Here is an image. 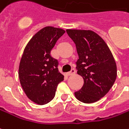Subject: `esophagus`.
<instances>
[{
	"mask_svg": "<svg viewBox=\"0 0 129 129\" xmlns=\"http://www.w3.org/2000/svg\"><path fill=\"white\" fill-rule=\"evenodd\" d=\"M75 70L74 69V68H73V69H71V71H70V72H68V73H66V75H67L68 76H69V75H73V74L75 73Z\"/></svg>",
	"mask_w": 129,
	"mask_h": 129,
	"instance_id": "obj_1",
	"label": "esophagus"
}]
</instances>
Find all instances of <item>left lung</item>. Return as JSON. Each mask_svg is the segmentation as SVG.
I'll return each mask as SVG.
<instances>
[{"instance_id": "8db88e82", "label": "left lung", "mask_w": 129, "mask_h": 129, "mask_svg": "<svg viewBox=\"0 0 129 129\" xmlns=\"http://www.w3.org/2000/svg\"><path fill=\"white\" fill-rule=\"evenodd\" d=\"M79 58L77 74L83 77L81 89L75 96L81 102H96L111 89L117 77V66L108 46L99 35L90 30L67 29Z\"/></svg>"}]
</instances>
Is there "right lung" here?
<instances>
[{"instance_id":"1","label":"right lung","mask_w":129,"mask_h":129,"mask_svg":"<svg viewBox=\"0 0 129 129\" xmlns=\"http://www.w3.org/2000/svg\"><path fill=\"white\" fill-rule=\"evenodd\" d=\"M65 30L47 26L30 40L24 49L19 68L21 85L28 98L45 105L54 98L58 84L64 79L59 73L58 61L50 52Z\"/></svg>"}]
</instances>
